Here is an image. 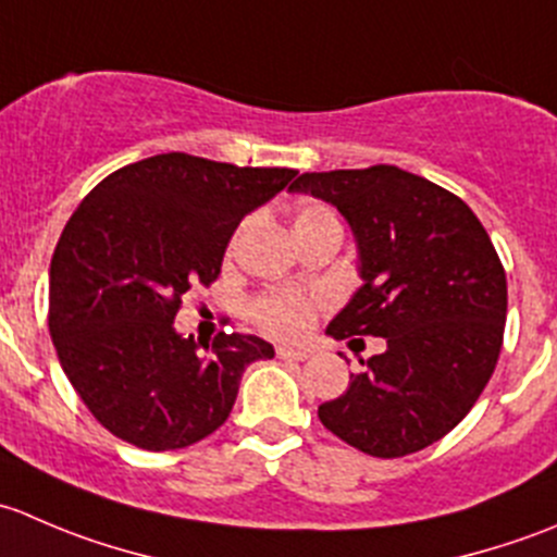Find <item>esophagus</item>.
Returning a JSON list of instances; mask_svg holds the SVG:
<instances>
[{"mask_svg": "<svg viewBox=\"0 0 557 557\" xmlns=\"http://www.w3.org/2000/svg\"><path fill=\"white\" fill-rule=\"evenodd\" d=\"M277 358H283V361H307L310 350H301V347H277Z\"/></svg>", "mask_w": 557, "mask_h": 557, "instance_id": "obj_1", "label": "esophagus"}]
</instances>
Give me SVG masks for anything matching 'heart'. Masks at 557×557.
Returning <instances> with one entry per match:
<instances>
[{
  "label": "heart",
  "instance_id": "1",
  "mask_svg": "<svg viewBox=\"0 0 557 557\" xmlns=\"http://www.w3.org/2000/svg\"><path fill=\"white\" fill-rule=\"evenodd\" d=\"M339 226V215L323 201H307L296 210L294 232L296 239H305L320 228ZM320 307V299L301 294V290H269L252 299L250 312L252 320L267 334L280 336V339H299L310 331L314 310Z\"/></svg>",
  "mask_w": 557,
  "mask_h": 557
}]
</instances>
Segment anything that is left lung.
<instances>
[{
	"instance_id": "obj_1",
	"label": "left lung",
	"mask_w": 557,
	"mask_h": 557,
	"mask_svg": "<svg viewBox=\"0 0 557 557\" xmlns=\"http://www.w3.org/2000/svg\"><path fill=\"white\" fill-rule=\"evenodd\" d=\"M290 190L334 205L356 234L363 285L329 334L387 342L320 404V423L374 458L434 445L474 407L504 345L507 274L485 226L450 190L391 164L305 172Z\"/></svg>"
}]
</instances>
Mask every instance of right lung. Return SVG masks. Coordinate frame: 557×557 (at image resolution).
Instances as JSON below:
<instances>
[{"instance_id":"right-lung-1","label":"right lung","mask_w":557,"mask_h":557,"mask_svg":"<svg viewBox=\"0 0 557 557\" xmlns=\"http://www.w3.org/2000/svg\"><path fill=\"white\" fill-rule=\"evenodd\" d=\"M296 177L161 153L107 174L50 261L48 329L64 374L117 440L180 450L226 423L245 367L272 358L252 334L210 345L174 331L190 285H212L239 221Z\"/></svg>"}]
</instances>
